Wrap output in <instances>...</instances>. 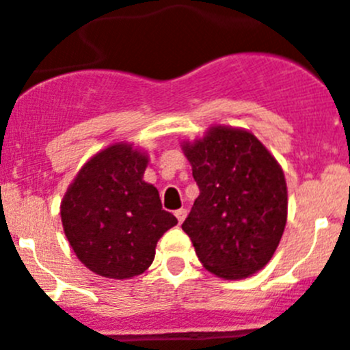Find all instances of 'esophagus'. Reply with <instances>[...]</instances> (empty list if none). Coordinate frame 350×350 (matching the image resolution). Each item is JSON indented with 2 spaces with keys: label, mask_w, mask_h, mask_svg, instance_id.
<instances>
[{
  "label": "esophagus",
  "mask_w": 350,
  "mask_h": 350,
  "mask_svg": "<svg viewBox=\"0 0 350 350\" xmlns=\"http://www.w3.org/2000/svg\"><path fill=\"white\" fill-rule=\"evenodd\" d=\"M174 215H176V219H178V222L183 224V220H185L186 215H188V210H186V208H179V210H176Z\"/></svg>",
  "instance_id": "1"
}]
</instances>
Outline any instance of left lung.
I'll return each instance as SVG.
<instances>
[{"label":"left lung","instance_id":"1","mask_svg":"<svg viewBox=\"0 0 350 350\" xmlns=\"http://www.w3.org/2000/svg\"><path fill=\"white\" fill-rule=\"evenodd\" d=\"M181 147L200 188L183 222L198 260L220 279L253 275L272 260L286 229L282 167L244 128L213 124Z\"/></svg>","mask_w":350,"mask_h":350}]
</instances>
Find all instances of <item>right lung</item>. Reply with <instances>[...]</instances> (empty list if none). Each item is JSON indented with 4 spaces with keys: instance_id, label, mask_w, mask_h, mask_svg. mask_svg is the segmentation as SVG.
Returning a JSON list of instances; mask_svg holds the SVG:
<instances>
[{
    "instance_id": "obj_1",
    "label": "right lung",
    "mask_w": 350,
    "mask_h": 350,
    "mask_svg": "<svg viewBox=\"0 0 350 350\" xmlns=\"http://www.w3.org/2000/svg\"><path fill=\"white\" fill-rule=\"evenodd\" d=\"M148 154L128 142L97 152L81 165L61 200V222L90 272L124 280L152 265L162 234L178 224L144 181Z\"/></svg>"
}]
</instances>
